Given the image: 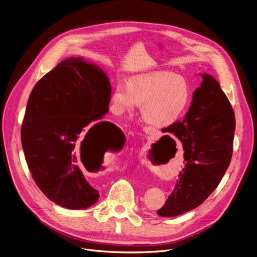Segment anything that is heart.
Returning <instances> with one entry per match:
<instances>
[{
	"instance_id": "1",
	"label": "heart",
	"mask_w": 257,
	"mask_h": 257,
	"mask_svg": "<svg viewBox=\"0 0 257 257\" xmlns=\"http://www.w3.org/2000/svg\"><path fill=\"white\" fill-rule=\"evenodd\" d=\"M190 99L191 87L184 77L160 71L139 75L130 83L119 81L111 94L110 110L119 116L132 113L138 104L145 122L166 127L183 115Z\"/></svg>"
}]
</instances>
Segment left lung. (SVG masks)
<instances>
[{"mask_svg": "<svg viewBox=\"0 0 257 257\" xmlns=\"http://www.w3.org/2000/svg\"><path fill=\"white\" fill-rule=\"evenodd\" d=\"M201 77L186 117L165 127L183 143L185 166L174 190L157 212L161 217H175L199 206L216 190L231 161L233 109L214 77Z\"/></svg>", "mask_w": 257, "mask_h": 257, "instance_id": "left-lung-1", "label": "left lung"}]
</instances>
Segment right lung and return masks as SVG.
<instances>
[{"label": "right lung", "mask_w": 257, "mask_h": 257, "mask_svg": "<svg viewBox=\"0 0 257 257\" xmlns=\"http://www.w3.org/2000/svg\"><path fill=\"white\" fill-rule=\"evenodd\" d=\"M111 92L102 70L71 57L43 75L29 96L21 130L26 162L37 187L60 206L93 205L99 193L86 180L82 164L123 145L121 130L101 120Z\"/></svg>", "instance_id": "add662e5"}]
</instances>
